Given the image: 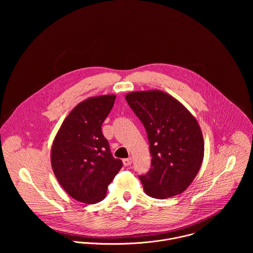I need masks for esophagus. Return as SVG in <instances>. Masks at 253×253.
<instances>
[{"label":"esophagus","instance_id":"1","mask_svg":"<svg viewBox=\"0 0 253 253\" xmlns=\"http://www.w3.org/2000/svg\"><path fill=\"white\" fill-rule=\"evenodd\" d=\"M123 163H124V165H125L126 167H128V166H130V165L132 164V159H131V158L124 159V160H123Z\"/></svg>","mask_w":253,"mask_h":253}]
</instances>
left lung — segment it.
Instances as JSON below:
<instances>
[{
    "instance_id": "1",
    "label": "left lung",
    "mask_w": 253,
    "mask_h": 253,
    "mask_svg": "<svg viewBox=\"0 0 253 253\" xmlns=\"http://www.w3.org/2000/svg\"><path fill=\"white\" fill-rule=\"evenodd\" d=\"M126 100L143 123L150 143L151 169L139 177L145 193L156 199L181 194L195 179L204 160V137L197 119L160 89L128 92Z\"/></svg>"
}]
</instances>
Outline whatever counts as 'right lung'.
Wrapping results in <instances>:
<instances>
[{
    "mask_svg": "<svg viewBox=\"0 0 253 253\" xmlns=\"http://www.w3.org/2000/svg\"><path fill=\"white\" fill-rule=\"evenodd\" d=\"M115 99V94H105L80 102L63 121L51 145L53 173L78 202L91 205L102 201L123 167L122 161L112 156L101 131Z\"/></svg>",
    "mask_w": 253,
    "mask_h": 253,
    "instance_id": "add662e5",
    "label": "right lung"
}]
</instances>
